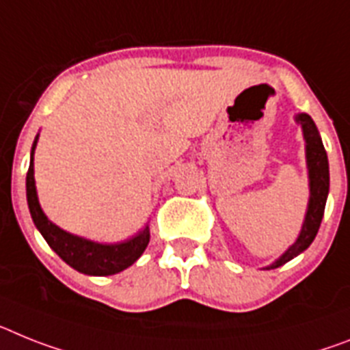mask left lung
<instances>
[{"label":"left lung","instance_id":"8db88e82","mask_svg":"<svg viewBox=\"0 0 350 350\" xmlns=\"http://www.w3.org/2000/svg\"><path fill=\"white\" fill-rule=\"evenodd\" d=\"M295 122L301 124L302 135L306 140V165H308V180H310V201H308V210L302 222L301 233L297 240L290 245L286 251L281 254L272 265L265 267L267 270L278 269L284 265L286 261L306 251L315 240L319 233L320 222L324 217L325 201H327V193H329V163H327V154H325L324 144L320 139L319 130H317L315 122L308 113H299L295 116Z\"/></svg>","mask_w":350,"mask_h":350}]
</instances>
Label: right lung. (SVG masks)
Returning <instances> with one entry per match:
<instances>
[{
	"instance_id": "add662e5",
	"label": "right lung",
	"mask_w": 350,
	"mask_h": 350,
	"mask_svg": "<svg viewBox=\"0 0 350 350\" xmlns=\"http://www.w3.org/2000/svg\"><path fill=\"white\" fill-rule=\"evenodd\" d=\"M37 140H39V135L35 137L33 146H31L30 169L26 174V198H28V208H30L33 224L37 226V230L40 231L49 247L57 252L67 265L87 275H111L133 265L148 247L149 226H146L139 234H135L124 242L99 243L78 237V234L67 233L46 217L39 204L33 178V152Z\"/></svg>"
}]
</instances>
